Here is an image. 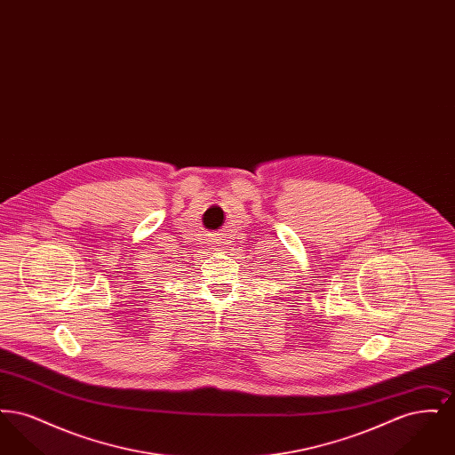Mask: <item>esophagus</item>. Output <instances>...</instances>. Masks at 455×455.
Instances as JSON below:
<instances>
[{
  "instance_id": "1",
  "label": "esophagus",
  "mask_w": 455,
  "mask_h": 455,
  "mask_svg": "<svg viewBox=\"0 0 455 455\" xmlns=\"http://www.w3.org/2000/svg\"><path fill=\"white\" fill-rule=\"evenodd\" d=\"M223 240H225V238L220 237V235H212V237L208 238V243H210L212 249H221V247L225 245Z\"/></svg>"
}]
</instances>
